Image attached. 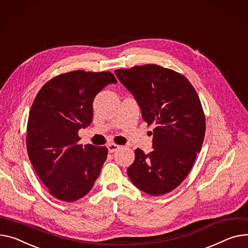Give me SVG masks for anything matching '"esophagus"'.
Here are the masks:
<instances>
[{"mask_svg":"<svg viewBox=\"0 0 248 248\" xmlns=\"http://www.w3.org/2000/svg\"><path fill=\"white\" fill-rule=\"evenodd\" d=\"M121 148V146L120 145H118V144H115V143H108V153H114L115 151H118V150H120Z\"/></svg>","mask_w":248,"mask_h":248,"instance_id":"1","label":"esophagus"}]
</instances>
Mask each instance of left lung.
<instances>
[{
	"label": "left lung",
	"mask_w": 248,
	"mask_h": 248,
	"mask_svg": "<svg viewBox=\"0 0 248 248\" xmlns=\"http://www.w3.org/2000/svg\"><path fill=\"white\" fill-rule=\"evenodd\" d=\"M114 74L134 94L143 121L155 125L154 151L144 155L137 148L127 175L147 194H166L183 183L202 150L205 118L200 97L185 76L157 64Z\"/></svg>",
	"instance_id": "obj_1"
}]
</instances>
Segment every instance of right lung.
<instances>
[{
	"mask_svg": "<svg viewBox=\"0 0 248 248\" xmlns=\"http://www.w3.org/2000/svg\"><path fill=\"white\" fill-rule=\"evenodd\" d=\"M109 84H117L110 72L62 74L43 86L31 105L28 155L48 192L60 201L84 197L101 173L108 148L78 144V130L92 124L93 98Z\"/></svg>",
	"mask_w": 248,
	"mask_h": 248,
	"instance_id": "1",
	"label": "right lung"
}]
</instances>
